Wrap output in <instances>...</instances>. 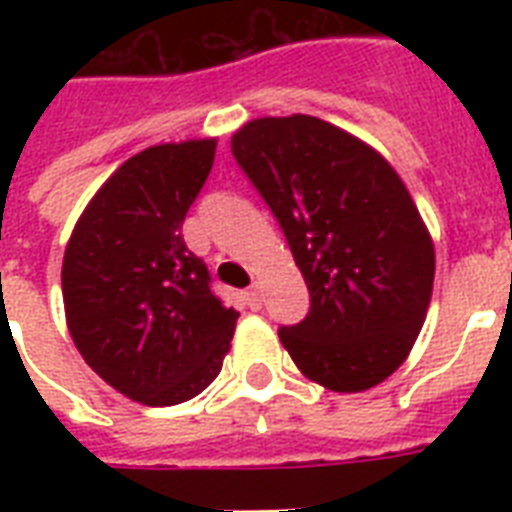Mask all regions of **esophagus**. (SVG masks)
I'll list each match as a JSON object with an SVG mask.
<instances>
[{"label":"esophagus","instance_id":"34e87169","mask_svg":"<svg viewBox=\"0 0 512 512\" xmlns=\"http://www.w3.org/2000/svg\"><path fill=\"white\" fill-rule=\"evenodd\" d=\"M244 300H247V305L252 308V311H260V305H263V295H260V289H249V292H244Z\"/></svg>","mask_w":512,"mask_h":512}]
</instances>
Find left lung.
I'll use <instances>...</instances> for the list:
<instances>
[{"mask_svg":"<svg viewBox=\"0 0 512 512\" xmlns=\"http://www.w3.org/2000/svg\"><path fill=\"white\" fill-rule=\"evenodd\" d=\"M231 151L281 223L311 311L281 327L308 380L361 393L412 353L428 316L436 249L404 180L380 151L316 116H263Z\"/></svg>","mask_w":512,"mask_h":512,"instance_id":"1","label":"left lung"}]
</instances>
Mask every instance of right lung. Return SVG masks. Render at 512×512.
<instances>
[{
	"mask_svg": "<svg viewBox=\"0 0 512 512\" xmlns=\"http://www.w3.org/2000/svg\"><path fill=\"white\" fill-rule=\"evenodd\" d=\"M217 138L159 143L100 185L63 255V308L76 350L122 396L175 406L223 369L239 311L212 295L183 220Z\"/></svg>",
	"mask_w": 512,
	"mask_h": 512,
	"instance_id": "right-lung-1",
	"label": "right lung"
}]
</instances>
